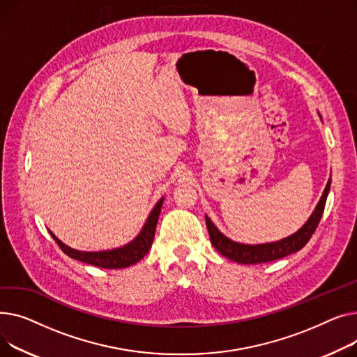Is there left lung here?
<instances>
[{
  "mask_svg": "<svg viewBox=\"0 0 357 357\" xmlns=\"http://www.w3.org/2000/svg\"><path fill=\"white\" fill-rule=\"evenodd\" d=\"M330 184L328 180L323 196L319 202V204L314 208L310 219L305 222V225L297 230L296 234H292L288 238H284L277 242L271 243H261V245H245L234 242L232 239L226 238L220 230L213 225V222L206 216V225L208 235H211V242L215 246L219 254H222L225 258L232 259L238 264H262V262H272L281 259L287 255H291L294 252H298L301 248L307 245L312 234L316 232V229L320 223V219L324 212V206L327 200V195L330 192Z\"/></svg>",
  "mask_w": 357,
  "mask_h": 357,
  "instance_id": "1",
  "label": "left lung"
}]
</instances>
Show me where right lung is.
Here are the masks:
<instances>
[{
    "mask_svg": "<svg viewBox=\"0 0 357 357\" xmlns=\"http://www.w3.org/2000/svg\"><path fill=\"white\" fill-rule=\"evenodd\" d=\"M162 202H164V197L157 202V204L154 206L149 219H146L139 235L130 243L123 245L121 248H116V249L100 250V252H83V250H77V249H73V248L65 245L60 239H57L54 236L53 232H50V230L49 232H50L52 238L56 241V243L60 246L63 252L73 259H77V261L85 262V264H91L93 266L105 268V269L127 268V266L137 264L146 254H149V250L154 241L155 227H157L158 216L161 212Z\"/></svg>",
    "mask_w": 357,
    "mask_h": 357,
    "instance_id": "1",
    "label": "right lung"
}]
</instances>
